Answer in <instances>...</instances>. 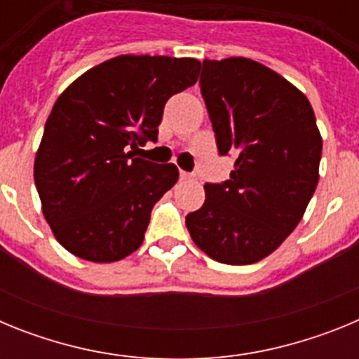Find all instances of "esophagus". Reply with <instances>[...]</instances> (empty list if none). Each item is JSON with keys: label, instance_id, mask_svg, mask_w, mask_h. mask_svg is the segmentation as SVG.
<instances>
[{"label": "esophagus", "instance_id": "34e87169", "mask_svg": "<svg viewBox=\"0 0 359 359\" xmlns=\"http://www.w3.org/2000/svg\"><path fill=\"white\" fill-rule=\"evenodd\" d=\"M180 180L182 182H190V180H194V174H190V172H180Z\"/></svg>", "mask_w": 359, "mask_h": 359}]
</instances>
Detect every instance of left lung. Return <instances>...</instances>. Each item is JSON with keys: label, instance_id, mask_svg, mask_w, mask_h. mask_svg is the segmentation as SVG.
Wrapping results in <instances>:
<instances>
[{"label": "left lung", "instance_id": "1", "mask_svg": "<svg viewBox=\"0 0 359 359\" xmlns=\"http://www.w3.org/2000/svg\"><path fill=\"white\" fill-rule=\"evenodd\" d=\"M230 180L205 185L187 215L190 237L223 264H253L280 246L318 185L322 136L309 100L290 81L246 57L203 61L199 79Z\"/></svg>", "mask_w": 359, "mask_h": 359}]
</instances>
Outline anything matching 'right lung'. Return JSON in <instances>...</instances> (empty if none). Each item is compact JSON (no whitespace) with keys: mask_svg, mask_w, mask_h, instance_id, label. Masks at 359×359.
<instances>
[{"mask_svg":"<svg viewBox=\"0 0 359 359\" xmlns=\"http://www.w3.org/2000/svg\"><path fill=\"white\" fill-rule=\"evenodd\" d=\"M190 57L118 55L82 73L44 126L34 180L46 223L84 261L115 262L144 243L152 207L177 182L174 163L133 156L156 142L165 102L194 86Z\"/></svg>","mask_w":359,"mask_h":359,"instance_id":"right-lung-1","label":"right lung"}]
</instances>
